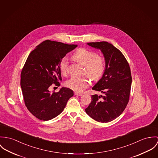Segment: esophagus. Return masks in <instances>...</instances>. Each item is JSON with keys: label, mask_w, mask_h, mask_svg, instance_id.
<instances>
[{"label": "esophagus", "mask_w": 158, "mask_h": 158, "mask_svg": "<svg viewBox=\"0 0 158 158\" xmlns=\"http://www.w3.org/2000/svg\"><path fill=\"white\" fill-rule=\"evenodd\" d=\"M74 94H75V95H77V96H82V93H81L74 92Z\"/></svg>", "instance_id": "1"}]
</instances>
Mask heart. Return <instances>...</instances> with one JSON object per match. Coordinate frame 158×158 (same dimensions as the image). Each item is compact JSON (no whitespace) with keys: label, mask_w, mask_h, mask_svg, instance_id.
<instances>
[{"label":"heart","mask_w":158,"mask_h":158,"mask_svg":"<svg viewBox=\"0 0 158 158\" xmlns=\"http://www.w3.org/2000/svg\"><path fill=\"white\" fill-rule=\"evenodd\" d=\"M73 58L85 66V73L93 80L98 81L103 76L106 68L105 59L96 53L85 48H79L73 56ZM69 61L66 57H63L59 63V69L62 74L68 70ZM91 83L89 77H72L65 82V85L71 89L81 92L87 87Z\"/></svg>","instance_id":"b5f03b06"}]
</instances>
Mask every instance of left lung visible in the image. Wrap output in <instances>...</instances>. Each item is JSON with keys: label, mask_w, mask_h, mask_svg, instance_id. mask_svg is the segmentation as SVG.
Here are the masks:
<instances>
[{"label": "left lung", "mask_w": 158, "mask_h": 158, "mask_svg": "<svg viewBox=\"0 0 158 158\" xmlns=\"http://www.w3.org/2000/svg\"><path fill=\"white\" fill-rule=\"evenodd\" d=\"M87 45L102 52L106 68L102 78L92 88L103 95H92L85 111L98 122L108 123L119 116L128 102L132 81L130 68L123 53L112 44L99 42Z\"/></svg>", "instance_id": "1"}]
</instances>
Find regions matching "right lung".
<instances>
[{
    "instance_id": "add662e5",
    "label": "right lung",
    "mask_w": 158,
    "mask_h": 158,
    "mask_svg": "<svg viewBox=\"0 0 158 158\" xmlns=\"http://www.w3.org/2000/svg\"><path fill=\"white\" fill-rule=\"evenodd\" d=\"M77 46L47 40L29 54L21 72L20 86L25 104L37 119L48 121L54 118L73 96V90L69 88L51 93L49 87L53 84L60 85V61Z\"/></svg>"
}]
</instances>
